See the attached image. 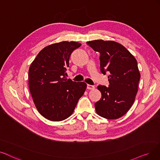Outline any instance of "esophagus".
Listing matches in <instances>:
<instances>
[{
  "label": "esophagus",
  "mask_w": 160,
  "mask_h": 160,
  "mask_svg": "<svg viewBox=\"0 0 160 160\" xmlns=\"http://www.w3.org/2000/svg\"><path fill=\"white\" fill-rule=\"evenodd\" d=\"M94 88H95L94 86L91 85H87V89H88V90H94Z\"/></svg>",
  "instance_id": "34e87169"
}]
</instances>
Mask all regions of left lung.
<instances>
[{"mask_svg": "<svg viewBox=\"0 0 160 160\" xmlns=\"http://www.w3.org/2000/svg\"><path fill=\"white\" fill-rule=\"evenodd\" d=\"M100 54V71L109 73V86L99 85L102 98L96 102L95 109L100 116L116 119L129 110L138 92L140 73L137 61L122 44L113 41L94 40L87 42Z\"/></svg>", "mask_w": 160, "mask_h": 160, "instance_id": "obj_1", "label": "left lung"}]
</instances>
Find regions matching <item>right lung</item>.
Segmentation results:
<instances>
[{
  "label": "right lung",
  "mask_w": 160,
  "mask_h": 160,
  "mask_svg": "<svg viewBox=\"0 0 160 160\" xmlns=\"http://www.w3.org/2000/svg\"><path fill=\"white\" fill-rule=\"evenodd\" d=\"M78 42L62 41L44 47L29 69V88L35 106L41 116L60 121L73 113L87 84L66 78L73 51Z\"/></svg>",
  "instance_id": "1"
}]
</instances>
